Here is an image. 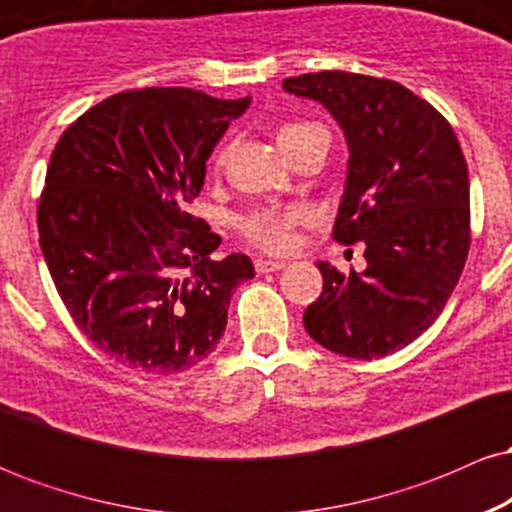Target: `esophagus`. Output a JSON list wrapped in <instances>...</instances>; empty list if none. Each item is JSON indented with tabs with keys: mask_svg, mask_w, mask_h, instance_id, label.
Listing matches in <instances>:
<instances>
[{
	"mask_svg": "<svg viewBox=\"0 0 512 512\" xmlns=\"http://www.w3.org/2000/svg\"><path fill=\"white\" fill-rule=\"evenodd\" d=\"M286 262L281 260H255V269L260 274H269V272H279V269H284Z\"/></svg>",
	"mask_w": 512,
	"mask_h": 512,
	"instance_id": "obj_1",
	"label": "esophagus"
}]
</instances>
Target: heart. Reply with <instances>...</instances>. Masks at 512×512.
<instances>
[{
    "mask_svg": "<svg viewBox=\"0 0 512 512\" xmlns=\"http://www.w3.org/2000/svg\"><path fill=\"white\" fill-rule=\"evenodd\" d=\"M317 129L322 127L315 125V122H289V125L279 129L276 139H279V146L284 149V154L291 156L301 146L303 139L310 137ZM226 158L228 149H221L214 158V166L223 168ZM308 219L310 214L303 207L257 209L243 219V233L257 248L267 252H284L293 245V231H296V226H303Z\"/></svg>",
    "mask_w": 512,
    "mask_h": 512,
    "instance_id": "obj_1",
    "label": "heart"
}]
</instances>
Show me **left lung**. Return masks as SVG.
Here are the masks:
<instances>
[{
    "label": "left lung",
    "instance_id": "obj_1",
    "mask_svg": "<svg viewBox=\"0 0 512 512\" xmlns=\"http://www.w3.org/2000/svg\"><path fill=\"white\" fill-rule=\"evenodd\" d=\"M284 91L330 110L349 146L332 236L366 243V269L317 262L322 293L305 308L310 337L339 356L383 358L443 313L469 252V178L443 115L390 79L317 72Z\"/></svg>",
    "mask_w": 512,
    "mask_h": 512
}]
</instances>
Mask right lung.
<instances>
[{"label":"right lung","mask_w":512,"mask_h":512,"mask_svg":"<svg viewBox=\"0 0 512 512\" xmlns=\"http://www.w3.org/2000/svg\"><path fill=\"white\" fill-rule=\"evenodd\" d=\"M250 98L142 88L93 105L52 151L40 250L81 332L122 366L180 373L216 349L248 255L187 214L207 161Z\"/></svg>","instance_id":"obj_1"}]
</instances>
